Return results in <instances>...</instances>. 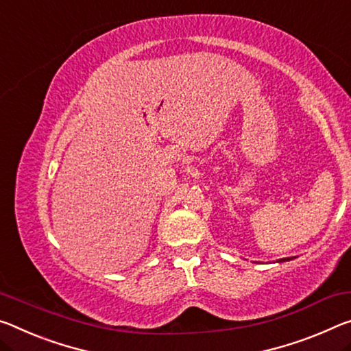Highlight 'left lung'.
<instances>
[{"mask_svg":"<svg viewBox=\"0 0 351 351\" xmlns=\"http://www.w3.org/2000/svg\"><path fill=\"white\" fill-rule=\"evenodd\" d=\"M291 259H293V258H282V259L278 261V263H285V261H291Z\"/></svg>","mask_w":351,"mask_h":351,"instance_id":"left-lung-1","label":"left lung"}]
</instances>
